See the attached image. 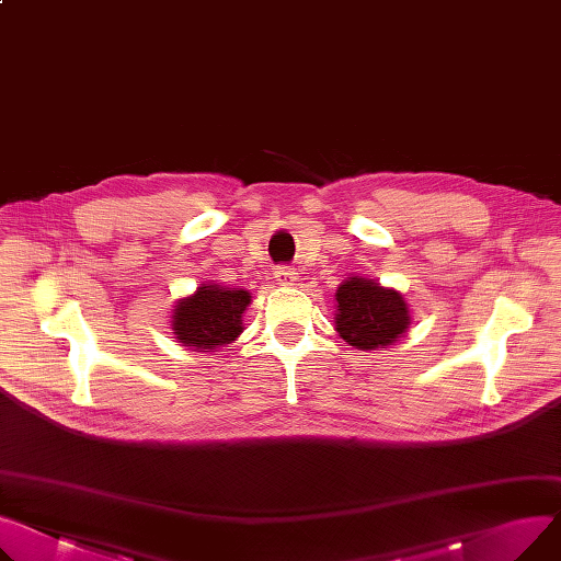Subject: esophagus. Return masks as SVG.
I'll use <instances>...</instances> for the list:
<instances>
[{
  "mask_svg": "<svg viewBox=\"0 0 561 561\" xmlns=\"http://www.w3.org/2000/svg\"><path fill=\"white\" fill-rule=\"evenodd\" d=\"M274 278L278 280V285H294L296 278H298V274H296L294 267H285V265H283V267H276Z\"/></svg>",
  "mask_w": 561,
  "mask_h": 561,
  "instance_id": "1",
  "label": "esophagus"
}]
</instances>
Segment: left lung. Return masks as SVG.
I'll return each instance as SVG.
<instances>
[{
	"label": "left lung",
	"instance_id": "8db88e82",
	"mask_svg": "<svg viewBox=\"0 0 561 561\" xmlns=\"http://www.w3.org/2000/svg\"><path fill=\"white\" fill-rule=\"evenodd\" d=\"M334 296L336 332L359 351L393 346L411 325L404 296L375 280L351 276L336 287Z\"/></svg>",
	"mask_w": 561,
	"mask_h": 561
}]
</instances>
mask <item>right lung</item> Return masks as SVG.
<instances>
[{"mask_svg": "<svg viewBox=\"0 0 561 561\" xmlns=\"http://www.w3.org/2000/svg\"><path fill=\"white\" fill-rule=\"evenodd\" d=\"M251 304L247 289L199 285L195 294L180 298L172 310V334L195 353H215L238 339L242 314Z\"/></svg>", "mask_w": 561, "mask_h": 561, "instance_id": "1", "label": "right lung"}]
</instances>
